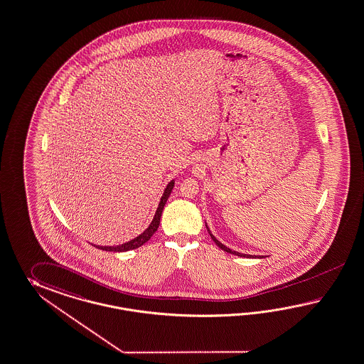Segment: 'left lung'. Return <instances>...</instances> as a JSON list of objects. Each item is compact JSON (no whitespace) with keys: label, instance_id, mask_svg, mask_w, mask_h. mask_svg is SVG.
Instances as JSON below:
<instances>
[{"label":"left lung","instance_id":"obj_1","mask_svg":"<svg viewBox=\"0 0 364 364\" xmlns=\"http://www.w3.org/2000/svg\"><path fill=\"white\" fill-rule=\"evenodd\" d=\"M206 226V229H208V231H209V235H210V238L214 240V243L218 246V247L221 248V250H223V251H226V252H229V254H232V255H237V257H257V259H262V257H257V255H248V254H242V252H238V251H234V250H230L229 247H226L225 245H222L221 242L220 240H217L215 237H214L213 234H212V231L209 230V228H208V225H205Z\"/></svg>","mask_w":364,"mask_h":364}]
</instances>
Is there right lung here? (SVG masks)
Segmentation results:
<instances>
[{
    "instance_id": "obj_1",
    "label": "right lung",
    "mask_w": 364,
    "mask_h": 364,
    "mask_svg": "<svg viewBox=\"0 0 364 364\" xmlns=\"http://www.w3.org/2000/svg\"><path fill=\"white\" fill-rule=\"evenodd\" d=\"M173 186H175V180H171L168 184H167V186H166L164 192H163V196H161V198H160L158 209H156V212H155V215H154L152 221H151L150 225H149V228L143 231L142 234H139L138 237H135L134 240L126 242L124 245H118V246H96V247L105 250V251H114V252H124V251H129V250L141 247L147 240H150L151 237L154 235V232L158 230L161 212H163V209H164V205L167 203V200H168L169 195H171ZM93 246H95V245H93Z\"/></svg>"
}]
</instances>
